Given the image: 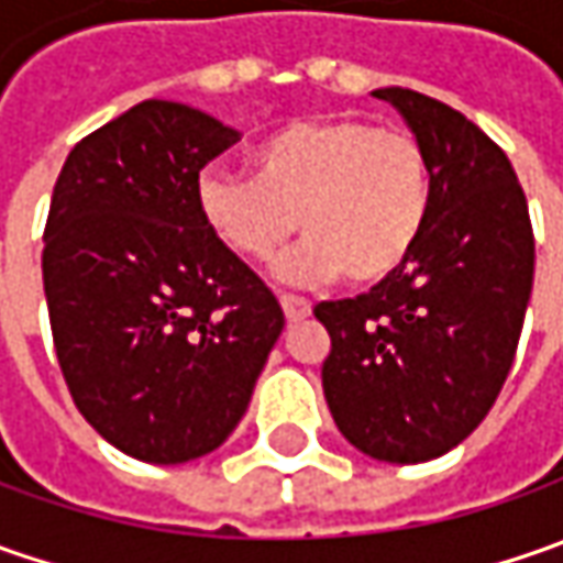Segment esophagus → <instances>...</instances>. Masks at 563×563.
<instances>
[{
    "instance_id": "obj_1",
    "label": "esophagus",
    "mask_w": 563,
    "mask_h": 563,
    "mask_svg": "<svg viewBox=\"0 0 563 563\" xmlns=\"http://www.w3.org/2000/svg\"><path fill=\"white\" fill-rule=\"evenodd\" d=\"M282 300V310H285V319L291 322V325H297V322H303L307 316L313 313V307L303 300V297H294V294H282L278 297Z\"/></svg>"
}]
</instances>
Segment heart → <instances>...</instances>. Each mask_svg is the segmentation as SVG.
<instances>
[{"label":"heart","instance_id":"heart-1","mask_svg":"<svg viewBox=\"0 0 563 563\" xmlns=\"http://www.w3.org/2000/svg\"><path fill=\"white\" fill-rule=\"evenodd\" d=\"M253 175L206 172L200 212L247 263H269L297 231L303 247L278 275L319 285L344 275L378 285L413 256L432 212V163L407 128L363 119L291 121L250 156Z\"/></svg>","mask_w":563,"mask_h":563}]
</instances>
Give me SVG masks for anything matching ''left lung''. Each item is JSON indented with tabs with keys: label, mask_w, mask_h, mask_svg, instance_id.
Masks as SVG:
<instances>
[{
	"label": "left lung",
	"mask_w": 563,
	"mask_h": 563,
	"mask_svg": "<svg viewBox=\"0 0 563 563\" xmlns=\"http://www.w3.org/2000/svg\"><path fill=\"white\" fill-rule=\"evenodd\" d=\"M432 163V212L413 256L369 294L316 303L332 338L322 391L341 435L388 464L442 457L486 420L510 373L536 241L505 150L417 90H373Z\"/></svg>",
	"instance_id": "left-lung-1"
}]
</instances>
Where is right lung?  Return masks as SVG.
<instances>
[{"instance_id": "add662e5", "label": "right lung", "mask_w": 563, "mask_h": 563, "mask_svg": "<svg viewBox=\"0 0 563 563\" xmlns=\"http://www.w3.org/2000/svg\"><path fill=\"white\" fill-rule=\"evenodd\" d=\"M238 137L185 102L143 99L77 143L55 181V357L84 420L146 464L225 442L285 329L275 294L200 212V168Z\"/></svg>"}]
</instances>
